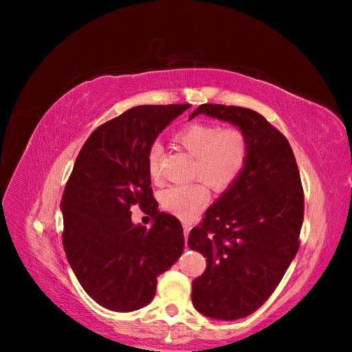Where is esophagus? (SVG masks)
Wrapping results in <instances>:
<instances>
[{"mask_svg":"<svg viewBox=\"0 0 352 352\" xmlns=\"http://www.w3.org/2000/svg\"><path fill=\"white\" fill-rule=\"evenodd\" d=\"M184 235H185V241L188 239V235H189V232H190V229H192V226H190V223H188V221H184Z\"/></svg>","mask_w":352,"mask_h":352,"instance_id":"34e87169","label":"esophagus"}]
</instances>
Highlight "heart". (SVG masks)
I'll list each match as a JSON object with an SVG mask.
<instances>
[{"instance_id":"obj_1","label":"heart","mask_w":352,"mask_h":352,"mask_svg":"<svg viewBox=\"0 0 352 352\" xmlns=\"http://www.w3.org/2000/svg\"><path fill=\"white\" fill-rule=\"evenodd\" d=\"M176 142L195 157L192 176L201 180L170 186L162 194L166 210L184 219H192L206 206L210 192L204 179L216 190L230 188L243 173L250 158L248 136L239 127H225L206 122L185 124L175 135ZM163 146L153 144L146 155L148 172L158 177Z\"/></svg>"}]
</instances>
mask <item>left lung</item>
I'll use <instances>...</instances> for the list:
<instances>
[{"instance_id":"left-lung-1","label":"left lung","mask_w":352,"mask_h":352,"mask_svg":"<svg viewBox=\"0 0 352 352\" xmlns=\"http://www.w3.org/2000/svg\"><path fill=\"white\" fill-rule=\"evenodd\" d=\"M206 114L245 132L250 158L189 233L190 250L207 258L192 282L197 310L217 320H238L269 300L300 248L304 190L286 138L257 111L202 104L189 119Z\"/></svg>"}]
</instances>
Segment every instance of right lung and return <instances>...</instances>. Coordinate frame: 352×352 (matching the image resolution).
<instances>
[{"label":"right lung","instance_id":"1","mask_svg":"<svg viewBox=\"0 0 352 352\" xmlns=\"http://www.w3.org/2000/svg\"><path fill=\"white\" fill-rule=\"evenodd\" d=\"M188 104L138 105L101 124L83 144L61 198L63 247L95 302L135 311L153 301L157 278L182 255L180 221L158 211L146 155L155 138ZM153 217L133 226L130 207Z\"/></svg>","mask_w":352,"mask_h":352}]
</instances>
